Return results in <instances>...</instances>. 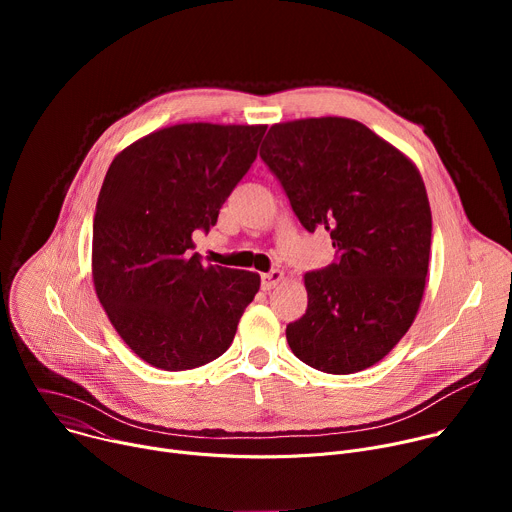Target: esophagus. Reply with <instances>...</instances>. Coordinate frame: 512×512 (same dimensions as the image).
I'll use <instances>...</instances> for the list:
<instances>
[{
    "label": "esophagus",
    "mask_w": 512,
    "mask_h": 512,
    "mask_svg": "<svg viewBox=\"0 0 512 512\" xmlns=\"http://www.w3.org/2000/svg\"><path fill=\"white\" fill-rule=\"evenodd\" d=\"M281 279H283V273H281L279 269H273V271L261 275V287H263L265 291H269V289H273Z\"/></svg>",
    "instance_id": "obj_1"
}]
</instances>
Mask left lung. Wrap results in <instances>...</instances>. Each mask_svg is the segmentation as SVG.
<instances>
[{
  "label": "left lung",
  "mask_w": 512,
  "mask_h": 512,
  "mask_svg": "<svg viewBox=\"0 0 512 512\" xmlns=\"http://www.w3.org/2000/svg\"><path fill=\"white\" fill-rule=\"evenodd\" d=\"M310 233L326 231L330 265L304 275L306 314L287 344L308 367L350 375L373 367L419 310L431 247V210L409 158L344 117L277 123L259 152Z\"/></svg>",
  "instance_id": "1"
}]
</instances>
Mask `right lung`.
Returning a JSON list of instances; mask_svg holds the SVG:
<instances>
[{"label":"right lung","mask_w":512,"mask_h":512,"mask_svg":"<svg viewBox=\"0 0 512 512\" xmlns=\"http://www.w3.org/2000/svg\"><path fill=\"white\" fill-rule=\"evenodd\" d=\"M267 125L182 123L141 137L109 166L93 218L97 298L123 342L162 371L227 352L259 275L202 265L192 233L257 158Z\"/></svg>","instance_id":"add662e5"}]
</instances>
